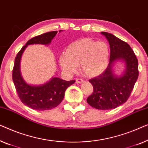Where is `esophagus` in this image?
<instances>
[{
  "label": "esophagus",
  "instance_id": "obj_1",
  "mask_svg": "<svg viewBox=\"0 0 148 148\" xmlns=\"http://www.w3.org/2000/svg\"><path fill=\"white\" fill-rule=\"evenodd\" d=\"M76 82L77 83V84H80V83L83 82V80H82V79H80V78H76Z\"/></svg>",
  "mask_w": 148,
  "mask_h": 148
}]
</instances>
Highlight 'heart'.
<instances>
[{
    "mask_svg": "<svg viewBox=\"0 0 148 148\" xmlns=\"http://www.w3.org/2000/svg\"><path fill=\"white\" fill-rule=\"evenodd\" d=\"M109 55V46L105 42L83 38L68 45L66 53L60 56V65L70 73L76 72L77 66H80L86 76L95 77L105 72Z\"/></svg>",
    "mask_w": 148,
    "mask_h": 148,
    "instance_id": "heart-1",
    "label": "heart"
}]
</instances>
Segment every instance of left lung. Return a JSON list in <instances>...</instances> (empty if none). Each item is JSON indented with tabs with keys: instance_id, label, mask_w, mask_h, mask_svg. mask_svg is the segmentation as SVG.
Instances as JSON below:
<instances>
[{
	"instance_id": "1",
	"label": "left lung",
	"mask_w": 148,
	"mask_h": 148,
	"mask_svg": "<svg viewBox=\"0 0 148 148\" xmlns=\"http://www.w3.org/2000/svg\"><path fill=\"white\" fill-rule=\"evenodd\" d=\"M110 45V60L107 69L99 76L89 80L93 86L92 94L87 98L91 107L99 110L115 109L127 101L138 78V61L130 45L115 35L101 32ZM116 61L126 66L121 75L114 73Z\"/></svg>"
}]
</instances>
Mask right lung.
I'll return each mask as SVG.
<instances>
[{
	"mask_svg": "<svg viewBox=\"0 0 148 148\" xmlns=\"http://www.w3.org/2000/svg\"><path fill=\"white\" fill-rule=\"evenodd\" d=\"M61 32L62 30L59 31ZM57 33V31L45 33L31 39L22 47L14 59L12 76L17 95L24 105L37 111L50 110L59 105L64 99L66 89L75 82V80L66 81L58 77H53L43 84L32 85L24 80L21 73V59L27 47L34 44H50Z\"/></svg>",
	"mask_w": 148,
	"mask_h": 148,
	"instance_id": "1",
	"label": "right lung"
}]
</instances>
